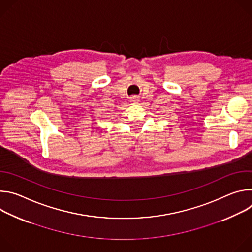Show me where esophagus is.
I'll return each instance as SVG.
<instances>
[{
  "instance_id": "1",
  "label": "esophagus",
  "mask_w": 252,
  "mask_h": 252,
  "mask_svg": "<svg viewBox=\"0 0 252 252\" xmlns=\"http://www.w3.org/2000/svg\"><path fill=\"white\" fill-rule=\"evenodd\" d=\"M138 100V98L136 97V96H132V97H130V102H136Z\"/></svg>"
}]
</instances>
